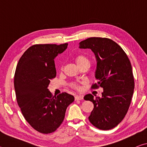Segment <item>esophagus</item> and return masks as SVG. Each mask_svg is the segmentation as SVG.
Masks as SVG:
<instances>
[{
	"mask_svg": "<svg viewBox=\"0 0 147 147\" xmlns=\"http://www.w3.org/2000/svg\"><path fill=\"white\" fill-rule=\"evenodd\" d=\"M74 98H75V100H82L84 98V96L82 95H76L74 96Z\"/></svg>",
	"mask_w": 147,
	"mask_h": 147,
	"instance_id": "esophagus-1",
	"label": "esophagus"
}]
</instances>
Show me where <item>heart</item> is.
Masks as SVG:
<instances>
[{
	"label": "heart",
	"instance_id": "heart-1",
	"mask_svg": "<svg viewBox=\"0 0 147 147\" xmlns=\"http://www.w3.org/2000/svg\"><path fill=\"white\" fill-rule=\"evenodd\" d=\"M75 61L76 64L78 65V66L84 63H89V59L88 56L85 54H78L75 57ZM71 88H73L74 89H77L78 88V86L77 84H74V83H72L71 84Z\"/></svg>",
	"mask_w": 147,
	"mask_h": 147
}]
</instances>
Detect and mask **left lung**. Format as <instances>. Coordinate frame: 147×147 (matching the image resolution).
I'll list each match as a JSON object with an SVG mask.
<instances>
[{
  "label": "left lung",
  "mask_w": 147,
  "mask_h": 147,
  "mask_svg": "<svg viewBox=\"0 0 147 147\" xmlns=\"http://www.w3.org/2000/svg\"><path fill=\"white\" fill-rule=\"evenodd\" d=\"M80 49H90L96 59L93 89L103 88L102 97L91 94L84 96L94 108L89 117L90 123L98 129L110 130L123 121L127 113L134 89L131 63L123 49L108 38H89L79 43Z\"/></svg>",
  "instance_id": "obj_1"
}]
</instances>
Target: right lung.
<instances>
[{"instance_id": "1", "label": "right lung", "mask_w": 147, "mask_h": 147, "mask_svg": "<svg viewBox=\"0 0 147 147\" xmlns=\"http://www.w3.org/2000/svg\"><path fill=\"white\" fill-rule=\"evenodd\" d=\"M67 45H34L17 63L14 76L17 104L26 121L42 134L54 132L61 125L67 108L74 100L65 92L53 96L48 89L50 80L56 76L54 58Z\"/></svg>"}]
</instances>
